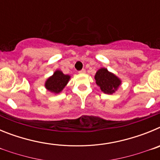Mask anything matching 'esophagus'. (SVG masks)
<instances>
[{
	"label": "esophagus",
	"mask_w": 160,
	"mask_h": 160,
	"mask_svg": "<svg viewBox=\"0 0 160 160\" xmlns=\"http://www.w3.org/2000/svg\"><path fill=\"white\" fill-rule=\"evenodd\" d=\"M78 73H86V70H85L84 69H82V70H80V71H78Z\"/></svg>",
	"instance_id": "1"
}]
</instances>
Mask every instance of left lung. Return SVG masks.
Instances as JSON below:
<instances>
[{
    "mask_svg": "<svg viewBox=\"0 0 160 160\" xmlns=\"http://www.w3.org/2000/svg\"><path fill=\"white\" fill-rule=\"evenodd\" d=\"M94 78L96 84L105 94H113L121 84V80L105 68L98 70Z\"/></svg>",
    "mask_w": 160,
    "mask_h": 160,
    "instance_id": "left-lung-1",
    "label": "left lung"
}]
</instances>
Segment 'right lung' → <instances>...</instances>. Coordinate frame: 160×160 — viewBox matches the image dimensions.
I'll return each instance as SVG.
<instances>
[{"label": "right lung", "mask_w": 160, "mask_h": 160, "mask_svg": "<svg viewBox=\"0 0 160 160\" xmlns=\"http://www.w3.org/2000/svg\"><path fill=\"white\" fill-rule=\"evenodd\" d=\"M70 78V77L69 75L64 74L60 70H57L54 72L53 76L47 79L45 86L48 90L58 94V93H60L66 87Z\"/></svg>", "instance_id": "add662e5"}]
</instances>
